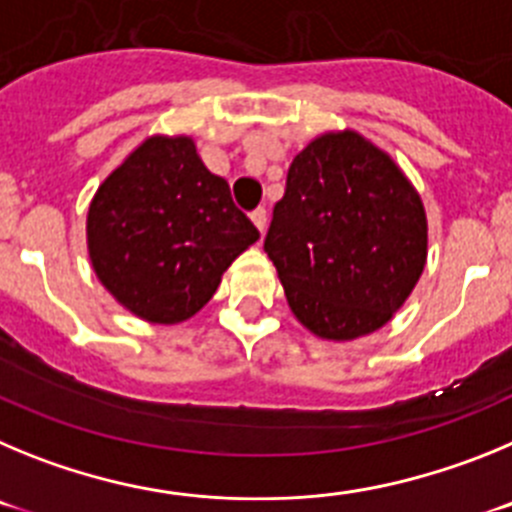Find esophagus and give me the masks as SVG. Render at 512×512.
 <instances>
[{"instance_id":"34e87169","label":"esophagus","mask_w":512,"mask_h":512,"mask_svg":"<svg viewBox=\"0 0 512 512\" xmlns=\"http://www.w3.org/2000/svg\"><path fill=\"white\" fill-rule=\"evenodd\" d=\"M250 219H252V224H255V227L260 229V234H265V229H267V211L262 209V206H260V209L252 211Z\"/></svg>"}]
</instances>
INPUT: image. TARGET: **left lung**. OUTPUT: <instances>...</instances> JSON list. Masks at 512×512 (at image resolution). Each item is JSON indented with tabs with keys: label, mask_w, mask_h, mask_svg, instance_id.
I'll list each match as a JSON object with an SVG mask.
<instances>
[{
	"label": "left lung",
	"mask_w": 512,
	"mask_h": 512,
	"mask_svg": "<svg viewBox=\"0 0 512 512\" xmlns=\"http://www.w3.org/2000/svg\"><path fill=\"white\" fill-rule=\"evenodd\" d=\"M265 252L293 316L324 342H354L393 319L426 267L421 193L357 130L321 132L290 163Z\"/></svg>",
	"instance_id": "1"
}]
</instances>
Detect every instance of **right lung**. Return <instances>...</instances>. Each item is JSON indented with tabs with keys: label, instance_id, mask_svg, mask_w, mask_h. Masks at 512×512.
Listing matches in <instances>:
<instances>
[{
	"label": "right lung",
	"instance_id": "add662e5",
	"mask_svg": "<svg viewBox=\"0 0 512 512\" xmlns=\"http://www.w3.org/2000/svg\"><path fill=\"white\" fill-rule=\"evenodd\" d=\"M260 239L188 135H150L96 188L86 247L109 296L147 324H183Z\"/></svg>",
	"mask_w": 512,
	"mask_h": 512
}]
</instances>
